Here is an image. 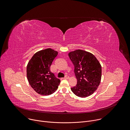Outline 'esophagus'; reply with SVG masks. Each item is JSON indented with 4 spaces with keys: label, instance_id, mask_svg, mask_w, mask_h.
<instances>
[{
    "label": "esophagus",
    "instance_id": "esophagus-1",
    "mask_svg": "<svg viewBox=\"0 0 130 130\" xmlns=\"http://www.w3.org/2000/svg\"><path fill=\"white\" fill-rule=\"evenodd\" d=\"M69 76H67V75H66L64 78H63V79H69Z\"/></svg>",
    "mask_w": 130,
    "mask_h": 130
}]
</instances>
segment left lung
Instances as JSON below:
<instances>
[{"instance_id":"1","label":"left lung","mask_w":130,"mask_h":130,"mask_svg":"<svg viewBox=\"0 0 130 130\" xmlns=\"http://www.w3.org/2000/svg\"><path fill=\"white\" fill-rule=\"evenodd\" d=\"M74 66L77 85L71 88L77 96L85 98L92 94L98 87L101 80L102 67L91 53L77 50L69 53Z\"/></svg>"}]
</instances>
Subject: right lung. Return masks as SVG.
Here are the masks:
<instances>
[{
    "label": "right lung",
    "mask_w": 130,
    "mask_h": 130,
    "mask_svg": "<svg viewBox=\"0 0 130 130\" xmlns=\"http://www.w3.org/2000/svg\"><path fill=\"white\" fill-rule=\"evenodd\" d=\"M58 52L48 48L35 53L27 66V77L31 87L38 93L47 95L55 92L60 80L50 71Z\"/></svg>",
    "instance_id": "1"
}]
</instances>
